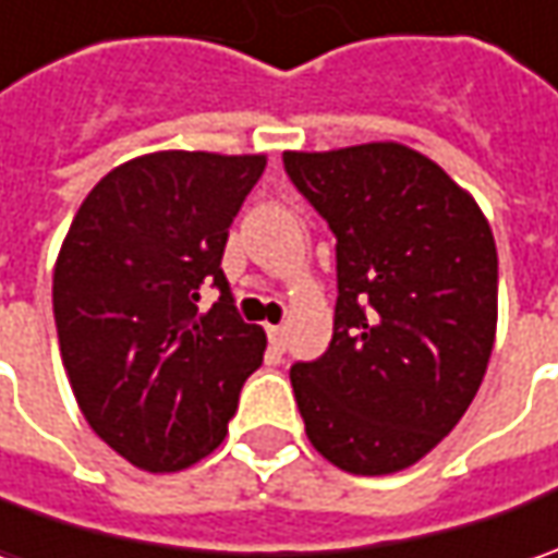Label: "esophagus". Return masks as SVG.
Returning <instances> with one entry per match:
<instances>
[{
	"label": "esophagus",
	"mask_w": 558,
	"mask_h": 558,
	"mask_svg": "<svg viewBox=\"0 0 558 558\" xmlns=\"http://www.w3.org/2000/svg\"><path fill=\"white\" fill-rule=\"evenodd\" d=\"M267 335H269V348L282 354V351H286V341H289L286 326H267Z\"/></svg>",
	"instance_id": "obj_1"
}]
</instances>
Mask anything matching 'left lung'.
<instances>
[{"instance_id": "8db88e82", "label": "left lung", "mask_w": 558, "mask_h": 558, "mask_svg": "<svg viewBox=\"0 0 558 558\" xmlns=\"http://www.w3.org/2000/svg\"><path fill=\"white\" fill-rule=\"evenodd\" d=\"M338 245L329 351L291 366L304 432L351 475H395L447 438L497 338V245L478 202L400 142L286 151Z\"/></svg>"}]
</instances>
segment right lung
I'll use <instances>...</instances> for the list:
<instances>
[{
  "label": "right lung",
  "mask_w": 558,
  "mask_h": 558,
  "mask_svg": "<svg viewBox=\"0 0 558 558\" xmlns=\"http://www.w3.org/2000/svg\"><path fill=\"white\" fill-rule=\"evenodd\" d=\"M267 155L151 151L114 167L80 204L52 272L58 348L76 407L142 472H180L226 438L267 332L226 282L229 223ZM221 298L197 307L201 286Z\"/></svg>",
  "instance_id": "obj_1"
}]
</instances>
